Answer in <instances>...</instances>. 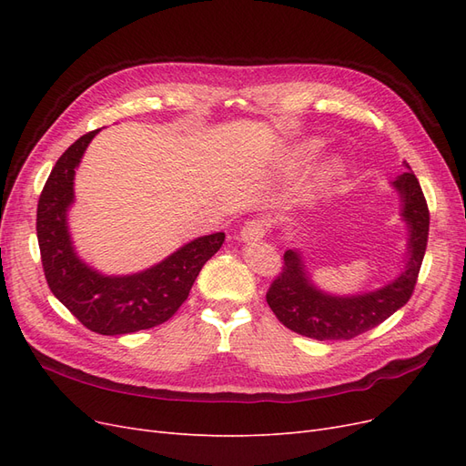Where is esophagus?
<instances>
[{"label":"esophagus","mask_w":466,"mask_h":466,"mask_svg":"<svg viewBox=\"0 0 466 466\" xmlns=\"http://www.w3.org/2000/svg\"><path fill=\"white\" fill-rule=\"evenodd\" d=\"M268 231V221L264 218H255L250 219L243 225L241 229V241L245 243H252V241H258V238H262Z\"/></svg>","instance_id":"obj_1"}]
</instances>
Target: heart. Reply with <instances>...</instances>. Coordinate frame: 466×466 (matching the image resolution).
<instances>
[{
    "instance_id": "obj_1",
    "label": "heart",
    "mask_w": 466,
    "mask_h": 466,
    "mask_svg": "<svg viewBox=\"0 0 466 466\" xmlns=\"http://www.w3.org/2000/svg\"><path fill=\"white\" fill-rule=\"evenodd\" d=\"M317 151V144H307V146H303L301 147V151H299V157H303V159H307V157H311V155ZM336 175V167L334 165H327V167H322V171H319V175H317V178H315V188H322L324 185H329V182L332 180V177Z\"/></svg>"
}]
</instances>
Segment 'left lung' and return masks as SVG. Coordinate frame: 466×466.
<instances>
[{"instance_id":"left-lung-1","label":"left lung","mask_w":466,"mask_h":466,"mask_svg":"<svg viewBox=\"0 0 466 466\" xmlns=\"http://www.w3.org/2000/svg\"><path fill=\"white\" fill-rule=\"evenodd\" d=\"M392 185L400 194L402 218L410 229L406 270L377 291L332 298L309 281L298 252L286 250L281 272L266 291L268 305L284 327L315 340H350L375 329L412 298L426 255L430 209L412 171L402 173Z\"/></svg>"}]
</instances>
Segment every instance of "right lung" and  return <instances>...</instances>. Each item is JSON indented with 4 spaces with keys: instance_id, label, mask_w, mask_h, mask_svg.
<instances>
[{
    "instance_id": "obj_1",
    "label": "right lung",
    "mask_w": 466,
    "mask_h": 466,
    "mask_svg": "<svg viewBox=\"0 0 466 466\" xmlns=\"http://www.w3.org/2000/svg\"><path fill=\"white\" fill-rule=\"evenodd\" d=\"M98 130L81 136L56 161L40 192L36 237L50 291L83 327L96 334H128L171 319L187 301L196 276L216 255L225 233L196 238L146 272L103 276L81 262L69 241L66 214L74 202V175Z\"/></svg>"
}]
</instances>
